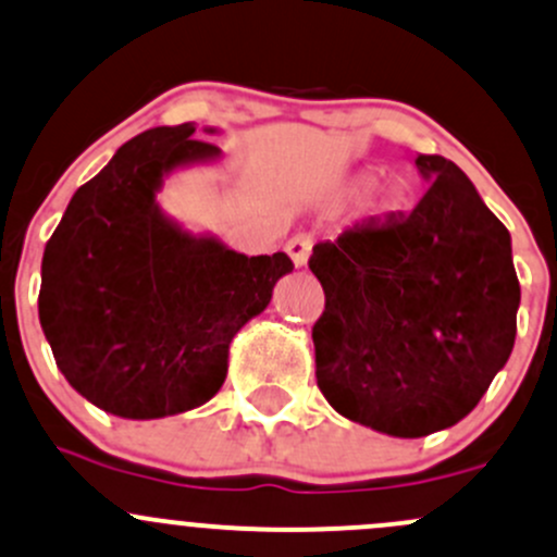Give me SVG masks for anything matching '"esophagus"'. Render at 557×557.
Returning <instances> with one entry per match:
<instances>
[{
    "label": "esophagus",
    "instance_id": "1",
    "mask_svg": "<svg viewBox=\"0 0 557 557\" xmlns=\"http://www.w3.org/2000/svg\"><path fill=\"white\" fill-rule=\"evenodd\" d=\"M309 250H312V237H309V234H296V237H290L288 245H285V253L290 256L296 269L307 267Z\"/></svg>",
    "mask_w": 557,
    "mask_h": 557
}]
</instances>
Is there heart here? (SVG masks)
<instances>
[{"mask_svg":"<svg viewBox=\"0 0 557 557\" xmlns=\"http://www.w3.org/2000/svg\"><path fill=\"white\" fill-rule=\"evenodd\" d=\"M376 205L382 210H395V208H400V191H395V189H384L382 195L376 197Z\"/></svg>","mask_w":557,"mask_h":557,"instance_id":"b5f03b06","label":"heart"}]
</instances>
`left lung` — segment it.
Listing matches in <instances>:
<instances>
[{"label": "left lung", "instance_id": "left-lung-1", "mask_svg": "<svg viewBox=\"0 0 557 557\" xmlns=\"http://www.w3.org/2000/svg\"><path fill=\"white\" fill-rule=\"evenodd\" d=\"M430 184L411 213L312 248L325 290L314 376L344 419L392 437L454 426L510 360L520 285L507 226L454 162L413 160Z\"/></svg>", "mask_w": 557, "mask_h": 557}]
</instances>
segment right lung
I'll use <instances>...</instances> for the list:
<instances>
[{
  "label": "right lung",
  "mask_w": 557,
  "mask_h": 557,
  "mask_svg": "<svg viewBox=\"0 0 557 557\" xmlns=\"http://www.w3.org/2000/svg\"><path fill=\"white\" fill-rule=\"evenodd\" d=\"M195 133L184 122L122 144L74 191L45 245L39 323L58 371L122 419L208 403L226 379L232 338L294 272L285 253L248 259L160 208L168 175L221 160L219 146Z\"/></svg>",
  "instance_id": "right-lung-1"
}]
</instances>
